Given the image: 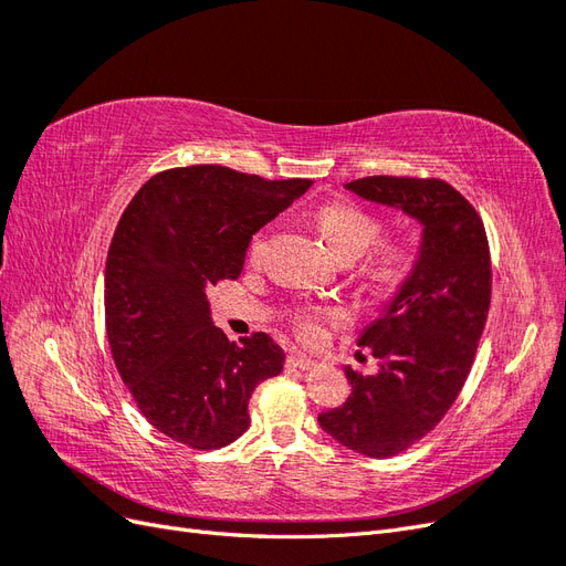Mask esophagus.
Returning a JSON list of instances; mask_svg holds the SVG:
<instances>
[{
	"instance_id": "34e87169",
	"label": "esophagus",
	"mask_w": 566,
	"mask_h": 566,
	"mask_svg": "<svg viewBox=\"0 0 566 566\" xmlns=\"http://www.w3.org/2000/svg\"><path fill=\"white\" fill-rule=\"evenodd\" d=\"M287 366L300 368V370H312L316 366V361H312V358H306L304 354H290L287 356Z\"/></svg>"
}]
</instances>
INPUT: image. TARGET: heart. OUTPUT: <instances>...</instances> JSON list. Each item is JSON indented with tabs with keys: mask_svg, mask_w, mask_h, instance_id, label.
Listing matches in <instances>:
<instances>
[{
	"mask_svg": "<svg viewBox=\"0 0 566 566\" xmlns=\"http://www.w3.org/2000/svg\"><path fill=\"white\" fill-rule=\"evenodd\" d=\"M316 224L328 248L345 260V256H358L375 238L380 235V219L358 208L347 200H335L323 205L316 214ZM260 245V235L254 238L252 250ZM408 262V254L401 245H385L370 264V276L378 281H394L399 279ZM328 318H337V314H328ZM300 335L304 342H318L323 337L321 331V316L306 314L300 318Z\"/></svg>",
	"mask_w": 566,
	"mask_h": 566,
	"instance_id": "heart-1",
	"label": "heart"
}]
</instances>
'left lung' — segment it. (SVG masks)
I'll use <instances>...</instances> for the list:
<instances>
[{
    "instance_id": "left-lung-1",
    "label": "left lung",
    "mask_w": 566,
    "mask_h": 566,
    "mask_svg": "<svg viewBox=\"0 0 566 566\" xmlns=\"http://www.w3.org/2000/svg\"><path fill=\"white\" fill-rule=\"evenodd\" d=\"M345 188L422 227L413 269L358 337L375 373L347 366V401L318 416L342 447L391 458L434 430L468 380L491 302L489 241L476 210L441 179L366 177Z\"/></svg>"
}]
</instances>
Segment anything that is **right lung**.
<instances>
[{"mask_svg": "<svg viewBox=\"0 0 566 566\" xmlns=\"http://www.w3.org/2000/svg\"><path fill=\"white\" fill-rule=\"evenodd\" d=\"M310 179L266 181L221 165L150 177L117 221L106 260V333L119 378L144 418L198 451L229 447L248 424L254 387L283 370L266 333L229 342L208 287L235 281L252 235Z\"/></svg>", "mask_w": 566, "mask_h": 566, "instance_id": "obj_1", "label": "right lung"}]
</instances>
